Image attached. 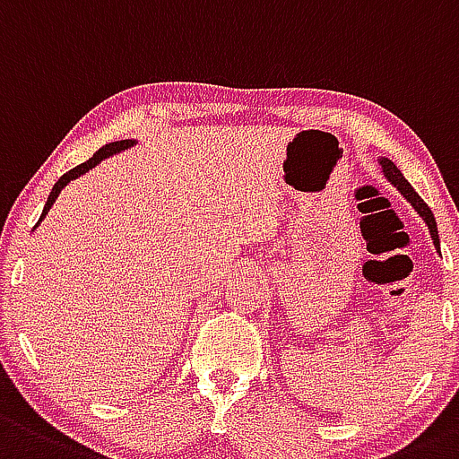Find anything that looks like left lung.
Listing matches in <instances>:
<instances>
[{
    "label": "left lung",
    "mask_w": 459,
    "mask_h": 459,
    "mask_svg": "<svg viewBox=\"0 0 459 459\" xmlns=\"http://www.w3.org/2000/svg\"><path fill=\"white\" fill-rule=\"evenodd\" d=\"M380 165H383L385 178H387V180L392 182L394 186H398V191L403 193V195L407 197L409 202H411V204H413V209H416L418 213L422 215V220L427 221L429 230H431L433 244H436V248H440V238H437V226H436V217H433L431 209H429V206H427V202H424L422 197L418 195L416 189H413V186L409 185V182H407V178H404L403 173H400V169L395 167L392 160H387V158H383V160H380Z\"/></svg>",
    "instance_id": "8db88e82"
}]
</instances>
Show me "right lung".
Listing matches in <instances>:
<instances>
[{
  "mask_svg": "<svg viewBox=\"0 0 459 459\" xmlns=\"http://www.w3.org/2000/svg\"><path fill=\"white\" fill-rule=\"evenodd\" d=\"M132 144H134V141H116V143H109V144H105V147H100L99 152H96L94 156H91L88 162H83V165H79V167L70 169V171L64 173V176H61L59 180H56V185L52 186V191H50V197H48L46 206H43V213H41V217H39V221H41L43 217H46V213H48V211H50V206L55 204V200H56V197H59L61 189H64V186L67 185V182H70V180H76V178H79V176H83L85 171H90L91 167H96V165H99V162L103 160V158L112 156V153H118V152H123V149L132 147ZM39 221H37V224H39Z\"/></svg>",
  "mask_w": 459,
  "mask_h": 459,
  "instance_id": "obj_1",
  "label": "right lung"
}]
</instances>
